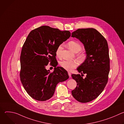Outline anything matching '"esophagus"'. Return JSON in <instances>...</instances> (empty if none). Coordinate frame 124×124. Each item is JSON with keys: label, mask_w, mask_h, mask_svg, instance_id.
<instances>
[{"label": "esophagus", "mask_w": 124, "mask_h": 124, "mask_svg": "<svg viewBox=\"0 0 124 124\" xmlns=\"http://www.w3.org/2000/svg\"><path fill=\"white\" fill-rule=\"evenodd\" d=\"M68 75H69L70 78V77H71V73H70V72H68Z\"/></svg>", "instance_id": "34e87169"}]
</instances>
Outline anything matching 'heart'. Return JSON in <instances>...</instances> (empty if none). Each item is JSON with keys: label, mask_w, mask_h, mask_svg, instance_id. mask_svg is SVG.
Here are the masks:
<instances>
[{"label": "heart", "mask_w": 124, "mask_h": 124, "mask_svg": "<svg viewBox=\"0 0 124 124\" xmlns=\"http://www.w3.org/2000/svg\"><path fill=\"white\" fill-rule=\"evenodd\" d=\"M67 46L70 50L74 52H78L82 48V46L79 43L73 40L69 41L67 43ZM62 48V45H59L56 48V55L59 58L61 57V53ZM79 56L80 58H83L84 56L83 54H80ZM59 64L61 67H62L64 69L68 70V71L72 70L78 66V62L76 60H63L61 61Z\"/></svg>", "instance_id": "obj_1"}]
</instances>
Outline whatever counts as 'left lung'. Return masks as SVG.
<instances>
[{
    "instance_id": "obj_1",
    "label": "left lung",
    "mask_w": 124,
    "mask_h": 124,
    "mask_svg": "<svg viewBox=\"0 0 124 124\" xmlns=\"http://www.w3.org/2000/svg\"><path fill=\"white\" fill-rule=\"evenodd\" d=\"M72 37L84 45L86 58L77 70L81 76L86 75L85 79L79 74L72 75L77 82L72 94L79 102H88L97 98L108 83L110 70L108 44L102 35L92 28L78 29L72 33Z\"/></svg>"
}]
</instances>
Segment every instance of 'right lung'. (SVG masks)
<instances>
[{"mask_svg": "<svg viewBox=\"0 0 124 124\" xmlns=\"http://www.w3.org/2000/svg\"><path fill=\"white\" fill-rule=\"evenodd\" d=\"M69 31H60L48 26L32 30L23 46L20 57V79L24 89L34 99L45 101L54 95L57 84L69 78L67 72L57 67V46L70 36ZM55 67L54 72L46 70L48 62Z\"/></svg>", "mask_w": 124, "mask_h": 124, "instance_id": "right-lung-1", "label": "right lung"}]
</instances>
